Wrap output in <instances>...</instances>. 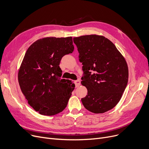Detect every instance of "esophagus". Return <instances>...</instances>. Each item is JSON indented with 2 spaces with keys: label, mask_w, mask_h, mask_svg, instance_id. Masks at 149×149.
<instances>
[{
  "label": "esophagus",
  "mask_w": 149,
  "mask_h": 149,
  "mask_svg": "<svg viewBox=\"0 0 149 149\" xmlns=\"http://www.w3.org/2000/svg\"><path fill=\"white\" fill-rule=\"evenodd\" d=\"M75 86H76V88L79 87V86H80V84H81L80 80V79H78V80H75Z\"/></svg>",
  "instance_id": "34e87169"
}]
</instances>
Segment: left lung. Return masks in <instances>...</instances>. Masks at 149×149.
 <instances>
[{
  "label": "left lung",
  "instance_id": "8db88e82",
  "mask_svg": "<svg viewBox=\"0 0 149 149\" xmlns=\"http://www.w3.org/2000/svg\"><path fill=\"white\" fill-rule=\"evenodd\" d=\"M73 40L83 65L81 84L88 89V95L81 98L83 106L95 113L111 110L118 104L127 86L126 60L104 36H83Z\"/></svg>",
  "mask_w": 149,
  "mask_h": 149
}]
</instances>
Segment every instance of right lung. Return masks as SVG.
Returning a JSON list of instances; mask_svg holds the SVG:
<instances>
[{"label":"right lung","mask_w":149,"mask_h":149,"mask_svg":"<svg viewBox=\"0 0 149 149\" xmlns=\"http://www.w3.org/2000/svg\"><path fill=\"white\" fill-rule=\"evenodd\" d=\"M74 49L72 37H68L39 39L26 51L19 70V83L28 104L40 114L56 115L67 106L75 84L61 79L59 65Z\"/></svg>","instance_id":"1"}]
</instances>
